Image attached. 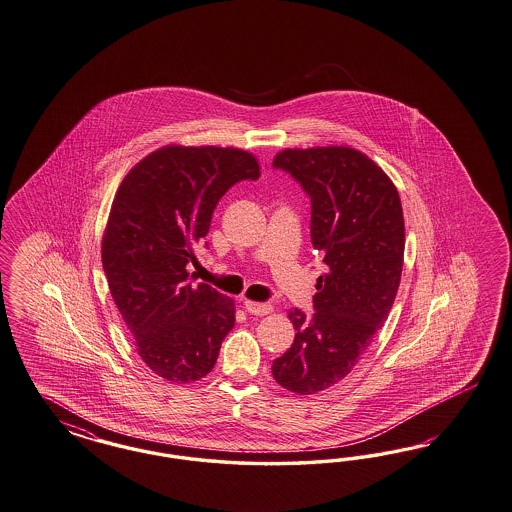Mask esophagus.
<instances>
[{
	"mask_svg": "<svg viewBox=\"0 0 512 512\" xmlns=\"http://www.w3.org/2000/svg\"><path fill=\"white\" fill-rule=\"evenodd\" d=\"M244 306H246L247 314H253V316H266V314L272 312V304H268V302L246 300Z\"/></svg>",
	"mask_w": 512,
	"mask_h": 512,
	"instance_id": "1",
	"label": "esophagus"
}]
</instances>
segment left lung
I'll use <instances>...</instances> for the list:
<instances>
[{"label": "left lung", "instance_id": "1", "mask_svg": "<svg viewBox=\"0 0 512 512\" xmlns=\"http://www.w3.org/2000/svg\"><path fill=\"white\" fill-rule=\"evenodd\" d=\"M272 166L308 194L312 244L327 266L316 314L289 312L297 335L272 374L287 391L314 395L352 372L388 319L403 272V208L384 170L352 147L285 149Z\"/></svg>", "mask_w": 512, "mask_h": 512}]
</instances>
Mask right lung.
<instances>
[{"label": "right lung", "mask_w": 512, "mask_h": 512, "mask_svg": "<svg viewBox=\"0 0 512 512\" xmlns=\"http://www.w3.org/2000/svg\"><path fill=\"white\" fill-rule=\"evenodd\" d=\"M259 176L247 151L168 145L138 162L115 194L102 240L107 285L143 363L168 382L204 378L234 327V302L189 282L187 265L221 196Z\"/></svg>", "instance_id": "1"}]
</instances>
